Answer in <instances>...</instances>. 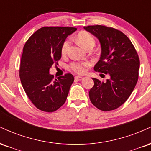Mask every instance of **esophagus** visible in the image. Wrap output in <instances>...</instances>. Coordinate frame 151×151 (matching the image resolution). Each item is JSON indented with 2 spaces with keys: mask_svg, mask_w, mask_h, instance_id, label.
<instances>
[{
  "mask_svg": "<svg viewBox=\"0 0 151 151\" xmlns=\"http://www.w3.org/2000/svg\"><path fill=\"white\" fill-rule=\"evenodd\" d=\"M83 78H84L82 77V76H77L75 77V79L77 80V81H82Z\"/></svg>",
  "mask_w": 151,
  "mask_h": 151,
  "instance_id": "obj_1",
  "label": "esophagus"
}]
</instances>
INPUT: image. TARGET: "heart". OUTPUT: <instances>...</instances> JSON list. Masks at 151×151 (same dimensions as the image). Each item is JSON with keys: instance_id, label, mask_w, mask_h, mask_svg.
<instances>
[{"instance_id": "b5f03b06", "label": "heart", "mask_w": 151, "mask_h": 151, "mask_svg": "<svg viewBox=\"0 0 151 151\" xmlns=\"http://www.w3.org/2000/svg\"><path fill=\"white\" fill-rule=\"evenodd\" d=\"M77 40L81 45L83 46L85 49H88L90 48H93L95 45V40L94 37L91 34L88 32L83 31L79 32L77 35ZM69 46H70V41L69 40H65L63 42L61 48V54L65 56L68 53ZM90 63L89 61H83V62H72L69 67L73 71L78 73H83L86 71V68L89 66Z\"/></svg>"}]
</instances>
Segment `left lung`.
<instances>
[{"instance_id":"obj_1","label":"left lung","mask_w":151,"mask_h":151,"mask_svg":"<svg viewBox=\"0 0 151 151\" xmlns=\"http://www.w3.org/2000/svg\"><path fill=\"white\" fill-rule=\"evenodd\" d=\"M84 29L97 37L101 44V57L94 70L110 76L106 83L93 78L90 100L100 110H114L127 100L137 83L139 55L128 37L119 30L103 25Z\"/></svg>"}]
</instances>
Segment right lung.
Masks as SVG:
<instances>
[{"instance_id": "1", "label": "right lung", "mask_w": 151, "mask_h": 151, "mask_svg": "<svg viewBox=\"0 0 151 151\" xmlns=\"http://www.w3.org/2000/svg\"><path fill=\"white\" fill-rule=\"evenodd\" d=\"M76 29L70 27H44L35 32L23 47L19 70L21 83L30 101L41 111L53 112L66 100L73 76L65 73L54 79L49 69L58 64L62 44Z\"/></svg>"}]
</instances>
